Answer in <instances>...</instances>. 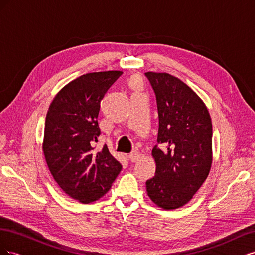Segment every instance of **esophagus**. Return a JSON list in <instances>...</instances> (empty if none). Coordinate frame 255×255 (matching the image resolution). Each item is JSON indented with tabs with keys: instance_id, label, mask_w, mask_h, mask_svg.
Returning a JSON list of instances; mask_svg holds the SVG:
<instances>
[{
	"instance_id": "34e87169",
	"label": "esophagus",
	"mask_w": 255,
	"mask_h": 255,
	"mask_svg": "<svg viewBox=\"0 0 255 255\" xmlns=\"http://www.w3.org/2000/svg\"><path fill=\"white\" fill-rule=\"evenodd\" d=\"M140 157H141V155H140V153L138 152V151H133L128 155V159L132 161V163H136V161H138V160L140 159Z\"/></svg>"
}]
</instances>
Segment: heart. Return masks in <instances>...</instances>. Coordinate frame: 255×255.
<instances>
[{"instance_id":"obj_1","label":"heart","mask_w":255,"mask_h":255,"mask_svg":"<svg viewBox=\"0 0 255 255\" xmlns=\"http://www.w3.org/2000/svg\"><path fill=\"white\" fill-rule=\"evenodd\" d=\"M130 85H132V86H133L134 88H137V87L140 85V81L138 80L137 78H133L132 81H130Z\"/></svg>"}]
</instances>
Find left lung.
Segmentation results:
<instances>
[{
    "mask_svg": "<svg viewBox=\"0 0 255 255\" xmlns=\"http://www.w3.org/2000/svg\"><path fill=\"white\" fill-rule=\"evenodd\" d=\"M156 97L157 144L152 150L155 175L145 182L152 201L164 210L189 202L210 173L213 128L205 104L175 76L146 72Z\"/></svg>",
    "mask_w": 255,
    "mask_h": 255,
    "instance_id": "left-lung-1",
    "label": "left lung"
}]
</instances>
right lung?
<instances>
[{"label": "right lung", "instance_id": "right-lung-1", "mask_svg": "<svg viewBox=\"0 0 255 255\" xmlns=\"http://www.w3.org/2000/svg\"><path fill=\"white\" fill-rule=\"evenodd\" d=\"M121 74L92 72L73 80L54 98L45 118L42 149L49 170L58 186L82 203L103 197L122 169L106 144L95 149L101 134L100 102Z\"/></svg>", "mask_w": 255, "mask_h": 255}]
</instances>
